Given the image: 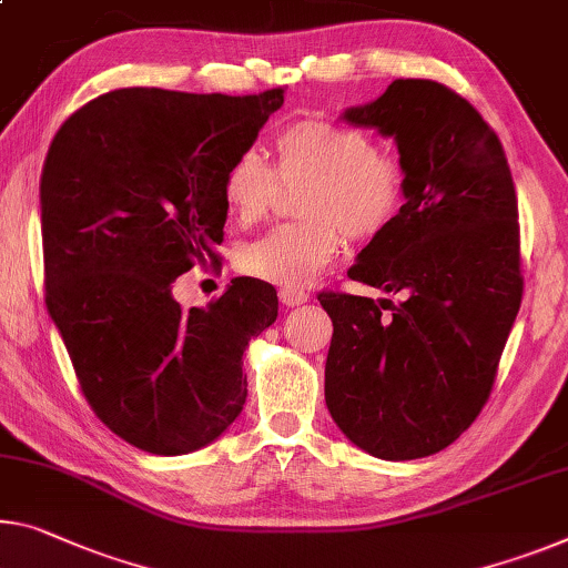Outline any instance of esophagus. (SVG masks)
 Listing matches in <instances>:
<instances>
[{
  "instance_id": "obj_1",
  "label": "esophagus",
  "mask_w": 568,
  "mask_h": 568,
  "mask_svg": "<svg viewBox=\"0 0 568 568\" xmlns=\"http://www.w3.org/2000/svg\"><path fill=\"white\" fill-rule=\"evenodd\" d=\"M278 300H282L286 307H300V304L310 300V294L300 290V286H282V290H278Z\"/></svg>"
}]
</instances>
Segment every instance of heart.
<instances>
[{"instance_id": "obj_1", "label": "heart", "mask_w": 568, "mask_h": 568, "mask_svg": "<svg viewBox=\"0 0 568 568\" xmlns=\"http://www.w3.org/2000/svg\"><path fill=\"white\" fill-rule=\"evenodd\" d=\"M278 180L304 185L294 211L300 221L276 225L239 254L243 274L278 286H304L339 254L343 233L371 241L390 229L406 197V170L381 152L375 139L327 119H300L274 134V168L256 150L229 162L221 195L241 223L268 213Z\"/></svg>"}]
</instances>
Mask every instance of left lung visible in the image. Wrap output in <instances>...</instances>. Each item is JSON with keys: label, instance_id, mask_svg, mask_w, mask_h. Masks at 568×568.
Listing matches in <instances>:
<instances>
[{"label": "left lung", "instance_id": "8db88e82", "mask_svg": "<svg viewBox=\"0 0 568 568\" xmlns=\"http://www.w3.org/2000/svg\"><path fill=\"white\" fill-rule=\"evenodd\" d=\"M343 119L396 139L406 203L347 272L398 300L317 294L335 327L325 400L368 455L429 457L483 412L520 310L516 185L493 126L429 78Z\"/></svg>", "mask_w": 568, "mask_h": 568}]
</instances>
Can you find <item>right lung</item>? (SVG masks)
<instances>
[{
	"label": "right lung",
	"mask_w": 568,
	"mask_h": 568,
	"mask_svg": "<svg viewBox=\"0 0 568 568\" xmlns=\"http://www.w3.org/2000/svg\"><path fill=\"white\" fill-rule=\"evenodd\" d=\"M282 103V85L119 89L52 139L40 178L45 304L93 414L136 449L187 455L246 404L243 351L276 320V290L239 276L185 312L172 282L221 266L223 172Z\"/></svg>",
	"instance_id": "1"
}]
</instances>
